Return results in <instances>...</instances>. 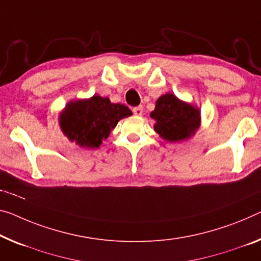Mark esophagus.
<instances>
[{"label": "esophagus", "instance_id": "1", "mask_svg": "<svg viewBox=\"0 0 261 261\" xmlns=\"http://www.w3.org/2000/svg\"><path fill=\"white\" fill-rule=\"evenodd\" d=\"M133 113L136 115V117H141L142 113H143L142 107H134L133 108Z\"/></svg>", "mask_w": 261, "mask_h": 261}]
</instances>
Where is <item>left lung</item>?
Masks as SVG:
<instances>
[{"mask_svg":"<svg viewBox=\"0 0 261 261\" xmlns=\"http://www.w3.org/2000/svg\"><path fill=\"white\" fill-rule=\"evenodd\" d=\"M155 120L154 129L163 140L178 142L191 138L200 126V112L197 107L184 102L172 93L156 100L150 113Z\"/></svg>","mask_w":261,"mask_h":261,"instance_id":"obj_1","label":"left lung"}]
</instances>
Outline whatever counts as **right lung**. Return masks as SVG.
Wrapping results in <instances>:
<instances>
[{"instance_id": "1", "label": "right lung", "mask_w": 261, "mask_h": 261, "mask_svg": "<svg viewBox=\"0 0 261 261\" xmlns=\"http://www.w3.org/2000/svg\"><path fill=\"white\" fill-rule=\"evenodd\" d=\"M130 115L132 111L127 106L93 95L90 99L67 103L59 115V125L70 141L83 148L94 149L108 138L120 120Z\"/></svg>"}]
</instances>
